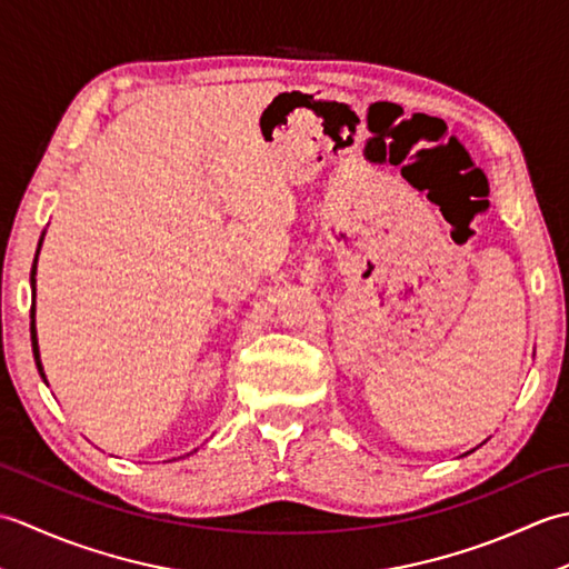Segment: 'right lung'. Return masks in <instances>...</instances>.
<instances>
[{"label":"right lung","instance_id":"obj_1","mask_svg":"<svg viewBox=\"0 0 569 569\" xmlns=\"http://www.w3.org/2000/svg\"><path fill=\"white\" fill-rule=\"evenodd\" d=\"M39 247H41V241H39ZM36 257H39V251H36ZM33 273H36V259H33V269H31V286H33V291H36V278H33ZM31 318H33V308H31ZM31 345H33L36 367H39L41 377H43V381H46V373H43V367H41V357H39V340H36V325H33V320H31Z\"/></svg>","mask_w":569,"mask_h":569}]
</instances>
